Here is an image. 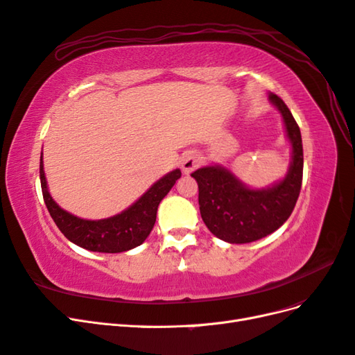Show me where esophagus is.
I'll use <instances>...</instances> for the list:
<instances>
[{
    "mask_svg": "<svg viewBox=\"0 0 355 355\" xmlns=\"http://www.w3.org/2000/svg\"><path fill=\"white\" fill-rule=\"evenodd\" d=\"M201 161V157L198 153L196 151H188L182 157V171H184L185 175H189L194 171Z\"/></svg>",
    "mask_w": 355,
    "mask_h": 355,
    "instance_id": "34e87169",
    "label": "esophagus"
}]
</instances>
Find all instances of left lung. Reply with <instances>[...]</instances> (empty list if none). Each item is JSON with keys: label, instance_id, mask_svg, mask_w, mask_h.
<instances>
[{"label": "left lung", "instance_id": "obj_1", "mask_svg": "<svg viewBox=\"0 0 355 355\" xmlns=\"http://www.w3.org/2000/svg\"><path fill=\"white\" fill-rule=\"evenodd\" d=\"M271 103L280 111L286 135L292 145V161L284 179L277 184L252 189L222 166H206L191 176L198 184L201 218L213 235L231 244L261 240L277 231L292 214L304 173V149L299 125L277 94Z\"/></svg>", "mask_w": 355, "mask_h": 355}]
</instances>
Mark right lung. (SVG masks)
I'll return each mask as SVG.
<instances>
[{"label":"right lung","mask_w":355,"mask_h":355,"mask_svg":"<svg viewBox=\"0 0 355 355\" xmlns=\"http://www.w3.org/2000/svg\"><path fill=\"white\" fill-rule=\"evenodd\" d=\"M180 175L179 168L170 171L157 180L130 207L112 218L87 220L73 216L69 211L59 207V204L53 200L47 188L42 153L40 158L41 189L50 216L69 241L85 250L99 253H121L141 245L154 228L158 204L173 188Z\"/></svg>","instance_id":"obj_1"}]
</instances>
